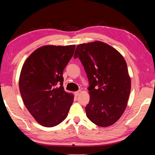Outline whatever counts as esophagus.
<instances>
[{"label": "esophagus", "mask_w": 155, "mask_h": 155, "mask_svg": "<svg viewBox=\"0 0 155 155\" xmlns=\"http://www.w3.org/2000/svg\"><path fill=\"white\" fill-rule=\"evenodd\" d=\"M81 92V91L79 90V91H75L74 92V94H75V96H78V94H79V93Z\"/></svg>", "instance_id": "34e87169"}]
</instances>
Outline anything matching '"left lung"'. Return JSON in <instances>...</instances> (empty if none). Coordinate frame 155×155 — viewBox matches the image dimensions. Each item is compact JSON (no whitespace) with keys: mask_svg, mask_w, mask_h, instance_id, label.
Wrapping results in <instances>:
<instances>
[{"mask_svg":"<svg viewBox=\"0 0 155 155\" xmlns=\"http://www.w3.org/2000/svg\"><path fill=\"white\" fill-rule=\"evenodd\" d=\"M89 81L90 103L85 107L88 119L107 127L120 119L127 105L131 83L127 65L120 52L99 41L79 44L74 52Z\"/></svg>","mask_w":155,"mask_h":155,"instance_id":"1","label":"left lung"}]
</instances>
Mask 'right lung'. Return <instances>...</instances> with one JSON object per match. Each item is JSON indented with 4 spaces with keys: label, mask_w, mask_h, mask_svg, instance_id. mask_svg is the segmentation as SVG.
<instances>
[{
    "label": "right lung",
    "mask_w": 155,
    "mask_h": 155,
    "mask_svg": "<svg viewBox=\"0 0 155 155\" xmlns=\"http://www.w3.org/2000/svg\"><path fill=\"white\" fill-rule=\"evenodd\" d=\"M75 45L44 46L35 50L22 68L19 88L28 111L39 124L57 126L66 118L74 101L63 87V72Z\"/></svg>",
    "instance_id": "right-lung-1"
}]
</instances>
